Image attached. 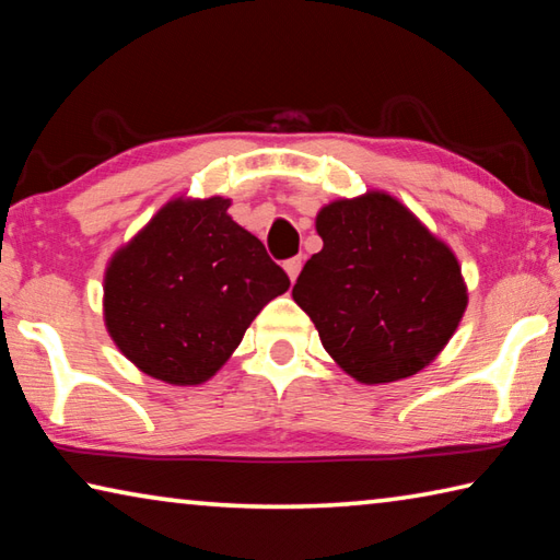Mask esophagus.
<instances>
[{
    "mask_svg": "<svg viewBox=\"0 0 560 560\" xmlns=\"http://www.w3.org/2000/svg\"><path fill=\"white\" fill-rule=\"evenodd\" d=\"M283 269H287L291 281H296V277L301 273V257H291V259L283 261Z\"/></svg>",
    "mask_w": 560,
    "mask_h": 560,
    "instance_id": "34e87169",
    "label": "esophagus"
}]
</instances>
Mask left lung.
I'll list each match as a JSON object with an SVG mask.
<instances>
[{"mask_svg":"<svg viewBox=\"0 0 560 560\" xmlns=\"http://www.w3.org/2000/svg\"><path fill=\"white\" fill-rule=\"evenodd\" d=\"M324 249L293 283L328 355L358 383L420 373L450 343L467 308L454 252L395 200L371 189L316 217Z\"/></svg>","mask_w":560,"mask_h":560,"instance_id":"8db88e82","label":"left lung"}]
</instances>
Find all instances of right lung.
<instances>
[{"label":"right lung","mask_w":560,"mask_h":560,"mask_svg":"<svg viewBox=\"0 0 560 560\" xmlns=\"http://www.w3.org/2000/svg\"><path fill=\"white\" fill-rule=\"evenodd\" d=\"M230 200L175 197L108 261L103 316L113 343L145 375L200 385L289 277L236 224Z\"/></svg>","instance_id":"obj_1"}]
</instances>
